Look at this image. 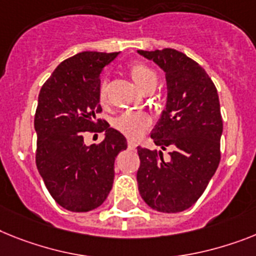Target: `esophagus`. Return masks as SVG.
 <instances>
[{
  "mask_svg": "<svg viewBox=\"0 0 256 256\" xmlns=\"http://www.w3.org/2000/svg\"><path fill=\"white\" fill-rule=\"evenodd\" d=\"M128 148H130V150H135V148H136V143L132 140H128Z\"/></svg>",
  "mask_w": 256,
  "mask_h": 256,
  "instance_id": "1",
  "label": "esophagus"
}]
</instances>
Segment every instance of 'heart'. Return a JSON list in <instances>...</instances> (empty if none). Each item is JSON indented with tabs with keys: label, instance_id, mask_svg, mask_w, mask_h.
Listing matches in <instances>:
<instances>
[{
	"label": "heart",
	"instance_id": "1",
	"mask_svg": "<svg viewBox=\"0 0 256 256\" xmlns=\"http://www.w3.org/2000/svg\"><path fill=\"white\" fill-rule=\"evenodd\" d=\"M130 75L135 84L140 88L142 91H147L148 88L156 87L158 84V76L156 72L151 68L143 64H135L130 68ZM98 102L104 106L108 102V83L102 80L100 83L98 92ZM151 117L143 112H126L113 122V126L118 132H122L124 136L130 139H138L139 136L144 134L151 126Z\"/></svg>",
	"mask_w": 256,
	"mask_h": 256
}]
</instances>
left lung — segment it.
I'll return each instance as SVG.
<instances>
[{"label": "left lung", "instance_id": "left-lung-1", "mask_svg": "<svg viewBox=\"0 0 256 256\" xmlns=\"http://www.w3.org/2000/svg\"><path fill=\"white\" fill-rule=\"evenodd\" d=\"M165 72L166 105L151 132L162 152L138 147L139 194L152 210L176 214L204 192L220 162L222 118L218 90L206 70L176 49L138 50Z\"/></svg>", "mask_w": 256, "mask_h": 256}]
</instances>
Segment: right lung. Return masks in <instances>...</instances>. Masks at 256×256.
<instances>
[{
	"mask_svg": "<svg viewBox=\"0 0 256 256\" xmlns=\"http://www.w3.org/2000/svg\"><path fill=\"white\" fill-rule=\"evenodd\" d=\"M118 53L82 52L61 62L38 94L35 113L36 166L52 198L68 211L102 206L114 180V160L126 138L109 128L98 92L100 74ZM84 131L106 132L98 145L86 146Z\"/></svg>",
	"mask_w": 256,
	"mask_h": 256,
	"instance_id": "1",
	"label": "right lung"
}]
</instances>
